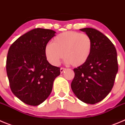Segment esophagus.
<instances>
[{
  "label": "esophagus",
  "instance_id": "esophagus-1",
  "mask_svg": "<svg viewBox=\"0 0 125 125\" xmlns=\"http://www.w3.org/2000/svg\"><path fill=\"white\" fill-rule=\"evenodd\" d=\"M66 68H61V69H60V72H61V73H62L64 72V71L65 70H66Z\"/></svg>",
  "mask_w": 125,
  "mask_h": 125
}]
</instances>
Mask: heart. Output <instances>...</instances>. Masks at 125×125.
<instances>
[{
    "label": "heart",
    "mask_w": 125,
    "mask_h": 125,
    "mask_svg": "<svg viewBox=\"0 0 125 125\" xmlns=\"http://www.w3.org/2000/svg\"><path fill=\"white\" fill-rule=\"evenodd\" d=\"M92 41L88 34L76 31H67L57 35L51 44L47 45L45 54L51 64L57 66L63 57L74 67L83 65L89 59Z\"/></svg>",
    "instance_id": "obj_1"
}]
</instances>
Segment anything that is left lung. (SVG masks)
<instances>
[{"label": "left lung", "instance_id": "obj_1", "mask_svg": "<svg viewBox=\"0 0 125 125\" xmlns=\"http://www.w3.org/2000/svg\"><path fill=\"white\" fill-rule=\"evenodd\" d=\"M80 30L90 37L92 49L88 61L74 69L71 86L79 100L94 104L105 98L113 87L118 70L117 52L111 41L99 31Z\"/></svg>", "mask_w": 125, "mask_h": 125}]
</instances>
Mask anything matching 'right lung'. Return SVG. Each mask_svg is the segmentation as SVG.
Masks as SVG:
<instances>
[{
    "label": "right lung",
    "mask_w": 125,
    "mask_h": 125,
    "mask_svg": "<svg viewBox=\"0 0 125 125\" xmlns=\"http://www.w3.org/2000/svg\"><path fill=\"white\" fill-rule=\"evenodd\" d=\"M51 29L36 28L19 37L9 49L7 74L14 95L31 106L41 104L50 95L60 68L47 61L45 49L55 36Z\"/></svg>",
    "instance_id": "1"
}]
</instances>
